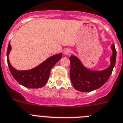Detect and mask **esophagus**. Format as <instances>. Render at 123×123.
Returning <instances> with one entry per match:
<instances>
[{
  "label": "esophagus",
  "instance_id": "1",
  "mask_svg": "<svg viewBox=\"0 0 123 123\" xmlns=\"http://www.w3.org/2000/svg\"><path fill=\"white\" fill-rule=\"evenodd\" d=\"M71 50L70 49H66L64 50V54L65 55H69L70 54H71Z\"/></svg>",
  "mask_w": 123,
  "mask_h": 123
}]
</instances>
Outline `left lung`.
<instances>
[{
  "instance_id": "obj_1",
  "label": "left lung",
  "mask_w": 123,
  "mask_h": 123,
  "mask_svg": "<svg viewBox=\"0 0 123 123\" xmlns=\"http://www.w3.org/2000/svg\"><path fill=\"white\" fill-rule=\"evenodd\" d=\"M112 54L110 66L103 71H92L84 67L81 61L75 55H71L70 78L73 86L81 92H90L103 86L111 75L116 63V50L114 44L111 46Z\"/></svg>"
}]
</instances>
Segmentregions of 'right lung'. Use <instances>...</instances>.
<instances>
[{"label": "right lung", "mask_w": 123, "mask_h": 123, "mask_svg": "<svg viewBox=\"0 0 123 123\" xmlns=\"http://www.w3.org/2000/svg\"><path fill=\"white\" fill-rule=\"evenodd\" d=\"M11 50L9 42L7 51V63L12 76L18 83L28 88H41L46 84L50 76V72L52 67L62 57V53L52 55L44 61L43 62L33 68L26 71H18L15 69L10 63L9 55Z\"/></svg>", "instance_id": "1"}]
</instances>
